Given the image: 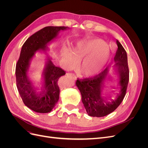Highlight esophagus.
I'll use <instances>...</instances> for the list:
<instances>
[{
	"label": "esophagus",
	"mask_w": 148,
	"mask_h": 148,
	"mask_svg": "<svg viewBox=\"0 0 148 148\" xmlns=\"http://www.w3.org/2000/svg\"><path fill=\"white\" fill-rule=\"evenodd\" d=\"M66 75L67 77H70V78H72V79H73L74 80L77 79V77H76V76H75L74 74H73V73H66Z\"/></svg>",
	"instance_id": "1"
}]
</instances>
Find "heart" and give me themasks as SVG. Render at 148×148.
I'll use <instances>...</instances> for the list:
<instances>
[{
    "label": "heart",
    "instance_id": "heart-1",
    "mask_svg": "<svg viewBox=\"0 0 148 148\" xmlns=\"http://www.w3.org/2000/svg\"><path fill=\"white\" fill-rule=\"evenodd\" d=\"M103 40L96 38L82 39L72 48L64 46L61 50V56L73 64L79 60V72L85 77H92L98 73L107 63L109 51Z\"/></svg>",
    "mask_w": 148,
    "mask_h": 148
}]
</instances>
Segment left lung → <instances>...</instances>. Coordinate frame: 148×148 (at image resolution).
Segmentation results:
<instances>
[{"label":"left lung","mask_w":148,"mask_h":148,"mask_svg":"<svg viewBox=\"0 0 148 148\" xmlns=\"http://www.w3.org/2000/svg\"><path fill=\"white\" fill-rule=\"evenodd\" d=\"M116 42L118 49L114 57V68L118 77L117 82L119 92L115 99L109 101L108 98L102 96L105 82H107L109 75L108 69L106 68L92 78L77 79L75 83L82 95V101L87 114L91 117H104L112 113L121 104L126 94L129 81L127 54L118 40ZM108 80L112 82L110 79ZM110 87L115 89L112 86Z\"/></svg>","instance_id":"left-lung-1"}]
</instances>
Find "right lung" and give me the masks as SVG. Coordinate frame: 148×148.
<instances>
[{"label":"right lung","instance_id":"right-lung-1","mask_svg":"<svg viewBox=\"0 0 148 148\" xmlns=\"http://www.w3.org/2000/svg\"><path fill=\"white\" fill-rule=\"evenodd\" d=\"M68 29L66 26H46L31 36L21 47L16 65V86L25 105L36 112H50L59 99L58 80L65 72L54 65L47 51L49 50V44L57 38L60 31ZM38 51L44 53L48 57L42 74L41 92L38 91V88L29 77L31 60Z\"/></svg>","mask_w":148,"mask_h":148}]
</instances>
